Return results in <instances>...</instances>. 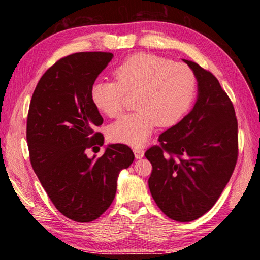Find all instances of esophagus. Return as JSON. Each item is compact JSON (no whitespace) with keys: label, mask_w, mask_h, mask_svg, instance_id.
I'll use <instances>...</instances> for the list:
<instances>
[{"label":"esophagus","mask_w":260,"mask_h":260,"mask_svg":"<svg viewBox=\"0 0 260 260\" xmlns=\"http://www.w3.org/2000/svg\"><path fill=\"white\" fill-rule=\"evenodd\" d=\"M133 152H135V155H136V158L137 159L142 158V157L144 156V151L141 147H136L135 149H133Z\"/></svg>","instance_id":"1"}]
</instances>
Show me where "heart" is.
<instances>
[{
  "label": "heart",
  "mask_w": 260,
  "mask_h": 260,
  "mask_svg": "<svg viewBox=\"0 0 260 260\" xmlns=\"http://www.w3.org/2000/svg\"><path fill=\"white\" fill-rule=\"evenodd\" d=\"M116 81L96 80L91 86V100L108 117L119 116L127 95H136L137 112L122 116L109 125L113 142L143 145L157 124H176L191 108L196 93V77L183 62L138 53L114 69Z\"/></svg>",
  "instance_id": "obj_1"
}]
</instances>
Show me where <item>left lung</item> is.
<instances>
[{
    "mask_svg": "<svg viewBox=\"0 0 260 260\" xmlns=\"http://www.w3.org/2000/svg\"><path fill=\"white\" fill-rule=\"evenodd\" d=\"M183 60L198 79V100L144 155L153 167L148 187L157 206L172 220L190 222L210 210L229 182L239 141L233 104L217 78Z\"/></svg>",
    "mask_w": 260,
    "mask_h": 260,
    "instance_id": "1",
    "label": "left lung"
}]
</instances>
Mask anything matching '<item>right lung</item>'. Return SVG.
<instances>
[{"label":"right lung","mask_w":260,"mask_h":260,"mask_svg":"<svg viewBox=\"0 0 260 260\" xmlns=\"http://www.w3.org/2000/svg\"><path fill=\"white\" fill-rule=\"evenodd\" d=\"M114 55L80 52L58 59L39 80L27 117L30 162L60 214L91 222L113 203L117 177L135 160L125 144H111L99 158L86 151L104 143L94 129L103 118L91 86Z\"/></svg>","instance_id":"1"}]
</instances>
